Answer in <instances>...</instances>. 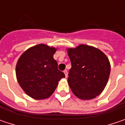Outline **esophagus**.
I'll return each mask as SVG.
<instances>
[{"instance_id":"obj_1","label":"esophagus","mask_w":125,"mask_h":125,"mask_svg":"<svg viewBox=\"0 0 125 125\" xmlns=\"http://www.w3.org/2000/svg\"><path fill=\"white\" fill-rule=\"evenodd\" d=\"M63 73L65 74V76H66V78H67V76H68V71H67V70H65V71H63Z\"/></svg>"}]
</instances>
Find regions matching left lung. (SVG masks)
Listing matches in <instances>:
<instances>
[{
  "label": "left lung",
  "instance_id": "8db88e82",
  "mask_svg": "<svg viewBox=\"0 0 125 125\" xmlns=\"http://www.w3.org/2000/svg\"><path fill=\"white\" fill-rule=\"evenodd\" d=\"M67 50L71 63L68 83L73 94L84 100L99 96L110 75L108 59L101 50L86 45Z\"/></svg>",
  "mask_w": 125,
  "mask_h": 125
}]
</instances>
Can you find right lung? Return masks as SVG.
<instances>
[{
    "instance_id": "add662e5",
    "label": "right lung",
    "mask_w": 125,
    "mask_h": 125,
    "mask_svg": "<svg viewBox=\"0 0 125 125\" xmlns=\"http://www.w3.org/2000/svg\"><path fill=\"white\" fill-rule=\"evenodd\" d=\"M54 47L40 44L24 52L16 66L19 85L26 94L35 99H44L54 92L58 82L65 75L58 69L53 55Z\"/></svg>"
}]
</instances>
